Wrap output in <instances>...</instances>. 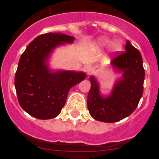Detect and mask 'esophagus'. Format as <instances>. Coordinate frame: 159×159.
I'll return each instance as SVG.
<instances>
[{
	"mask_svg": "<svg viewBox=\"0 0 159 159\" xmlns=\"http://www.w3.org/2000/svg\"><path fill=\"white\" fill-rule=\"evenodd\" d=\"M87 72H88V75H92V73L94 72V68L92 66H88V67H87Z\"/></svg>",
	"mask_w": 159,
	"mask_h": 159,
	"instance_id": "obj_1",
	"label": "esophagus"
}]
</instances>
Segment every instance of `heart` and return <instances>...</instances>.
Masks as SVG:
<instances>
[{
    "label": "heart",
    "instance_id": "heart-1",
    "mask_svg": "<svg viewBox=\"0 0 159 159\" xmlns=\"http://www.w3.org/2000/svg\"><path fill=\"white\" fill-rule=\"evenodd\" d=\"M108 46V50L111 54L116 55L123 50V42L121 40H116L111 42V40L108 38L102 36V37L98 38L95 40L92 44V49L99 51L101 49L104 48L105 47Z\"/></svg>",
    "mask_w": 159,
    "mask_h": 159
}]
</instances>
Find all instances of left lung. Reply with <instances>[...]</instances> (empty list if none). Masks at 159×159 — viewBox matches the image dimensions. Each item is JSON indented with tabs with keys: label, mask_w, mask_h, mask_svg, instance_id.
Wrapping results in <instances>:
<instances>
[{
	"label": "left lung",
	"mask_w": 159,
	"mask_h": 159,
	"mask_svg": "<svg viewBox=\"0 0 159 159\" xmlns=\"http://www.w3.org/2000/svg\"><path fill=\"white\" fill-rule=\"evenodd\" d=\"M115 71L121 73L107 95L101 94L95 76L90 77L91 89L88 95V108L92 118L104 123H115L128 117L137 107L143 92L145 71L143 58L129 40L125 52L111 61Z\"/></svg>",
	"instance_id": "1"
}]
</instances>
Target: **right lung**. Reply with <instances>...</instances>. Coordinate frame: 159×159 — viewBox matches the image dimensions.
<instances>
[{
  "label": "right lung",
  "mask_w": 159,
  "mask_h": 159,
  "mask_svg": "<svg viewBox=\"0 0 159 159\" xmlns=\"http://www.w3.org/2000/svg\"><path fill=\"white\" fill-rule=\"evenodd\" d=\"M74 40V36L48 32L32 40L21 55L15 88L20 105L30 116L39 119L57 117L70 89L86 78L84 71L52 70L49 67L55 49Z\"/></svg>",
  "instance_id": "1"
}]
</instances>
